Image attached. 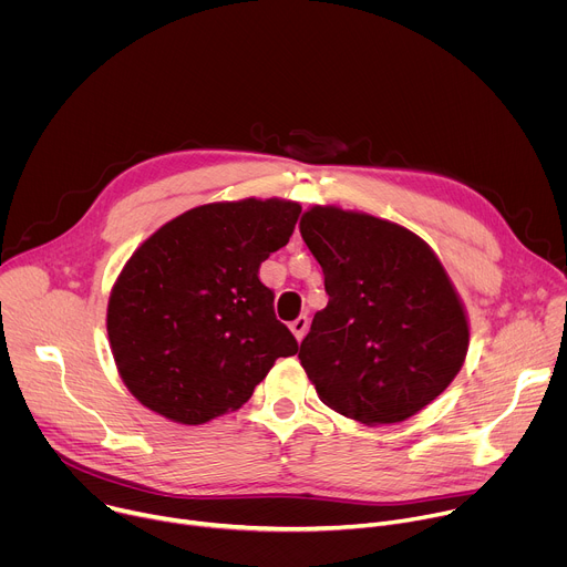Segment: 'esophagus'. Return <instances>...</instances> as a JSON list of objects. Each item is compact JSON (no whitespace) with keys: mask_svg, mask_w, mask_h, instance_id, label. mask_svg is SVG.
I'll list each match as a JSON object with an SVG mask.
<instances>
[{"mask_svg":"<svg viewBox=\"0 0 567 567\" xmlns=\"http://www.w3.org/2000/svg\"><path fill=\"white\" fill-rule=\"evenodd\" d=\"M291 332H293V337H296V341H302L305 339V334H307V328H309V320H307V316H298L293 322H291Z\"/></svg>","mask_w":567,"mask_h":567,"instance_id":"1","label":"esophagus"}]
</instances>
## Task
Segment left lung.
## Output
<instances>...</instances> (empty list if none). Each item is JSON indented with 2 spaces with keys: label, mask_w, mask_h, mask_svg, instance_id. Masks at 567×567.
Returning <instances> with one entry per match:
<instances>
[{
  "label": "left lung",
  "mask_w": 567,
  "mask_h": 567,
  "mask_svg": "<svg viewBox=\"0 0 567 567\" xmlns=\"http://www.w3.org/2000/svg\"><path fill=\"white\" fill-rule=\"evenodd\" d=\"M300 235L330 296L298 352L320 401L368 426L413 417L468 350V320L442 262L409 228L337 206L309 208Z\"/></svg>",
  "instance_id": "obj_1"
}]
</instances>
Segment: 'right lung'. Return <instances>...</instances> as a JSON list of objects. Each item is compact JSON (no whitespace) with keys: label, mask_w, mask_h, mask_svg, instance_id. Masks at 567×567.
<instances>
[{"label":"right lung","mask_w":567,"mask_h":567,"mask_svg":"<svg viewBox=\"0 0 567 567\" xmlns=\"http://www.w3.org/2000/svg\"><path fill=\"white\" fill-rule=\"evenodd\" d=\"M300 215L287 199L186 210L132 254L110 296L118 374L145 409L197 426L247 403L276 359L298 352L260 265Z\"/></svg>","instance_id":"1"}]
</instances>
